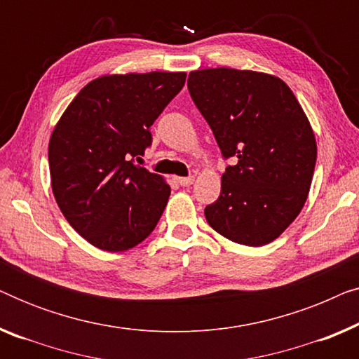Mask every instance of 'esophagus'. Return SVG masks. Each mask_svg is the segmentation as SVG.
I'll return each instance as SVG.
<instances>
[{
	"instance_id": "esophagus-1",
	"label": "esophagus",
	"mask_w": 359,
	"mask_h": 359,
	"mask_svg": "<svg viewBox=\"0 0 359 359\" xmlns=\"http://www.w3.org/2000/svg\"><path fill=\"white\" fill-rule=\"evenodd\" d=\"M178 183L181 186H191L194 183V176H186V178H178Z\"/></svg>"
}]
</instances>
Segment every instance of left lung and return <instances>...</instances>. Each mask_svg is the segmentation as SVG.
I'll use <instances>...</instances> for the list:
<instances>
[{
  "mask_svg": "<svg viewBox=\"0 0 359 359\" xmlns=\"http://www.w3.org/2000/svg\"><path fill=\"white\" fill-rule=\"evenodd\" d=\"M188 90L214 132L224 158L215 203L204 209L215 232L262 247L301 212L317 160L306 112L278 76L235 68L191 72Z\"/></svg>",
  "mask_w": 359,
  "mask_h": 359,
  "instance_id": "obj_1",
  "label": "left lung"
}]
</instances>
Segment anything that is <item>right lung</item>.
<instances>
[{"mask_svg": "<svg viewBox=\"0 0 359 359\" xmlns=\"http://www.w3.org/2000/svg\"><path fill=\"white\" fill-rule=\"evenodd\" d=\"M184 81L183 72L96 78L57 122L48 142L53 196L96 248L124 252L158 224L171 189L134 158L151 145V124Z\"/></svg>", "mask_w": 359, "mask_h": 359, "instance_id": "obj_1", "label": "right lung"}]
</instances>
